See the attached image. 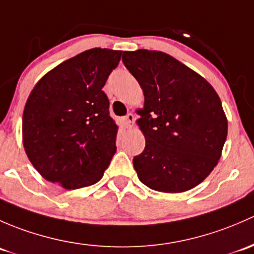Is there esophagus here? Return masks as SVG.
I'll list each match as a JSON object with an SVG mask.
<instances>
[{
  "mask_svg": "<svg viewBox=\"0 0 254 254\" xmlns=\"http://www.w3.org/2000/svg\"><path fill=\"white\" fill-rule=\"evenodd\" d=\"M133 122H134V115L128 114L126 117H125V125H126L127 128L133 127Z\"/></svg>",
  "mask_w": 254,
  "mask_h": 254,
  "instance_id": "34e87169",
  "label": "esophagus"
}]
</instances>
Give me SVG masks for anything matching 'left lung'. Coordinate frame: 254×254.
I'll use <instances>...</instances> for the list:
<instances>
[{"instance_id": "1", "label": "left lung", "mask_w": 254, "mask_h": 254, "mask_svg": "<svg viewBox=\"0 0 254 254\" xmlns=\"http://www.w3.org/2000/svg\"><path fill=\"white\" fill-rule=\"evenodd\" d=\"M122 61L144 94L137 125L145 148L133 159L138 179L158 192L192 190L218 165L227 137L218 93L165 52L125 51Z\"/></svg>"}]
</instances>
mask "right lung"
Segmentation results:
<instances>
[{"mask_svg": "<svg viewBox=\"0 0 254 254\" xmlns=\"http://www.w3.org/2000/svg\"><path fill=\"white\" fill-rule=\"evenodd\" d=\"M122 51L90 49L40 78L23 112V145L36 171L64 190L100 181L116 151L106 79Z\"/></svg>", "mask_w": 254, "mask_h": 254, "instance_id": "1", "label": "right lung"}]
</instances>
